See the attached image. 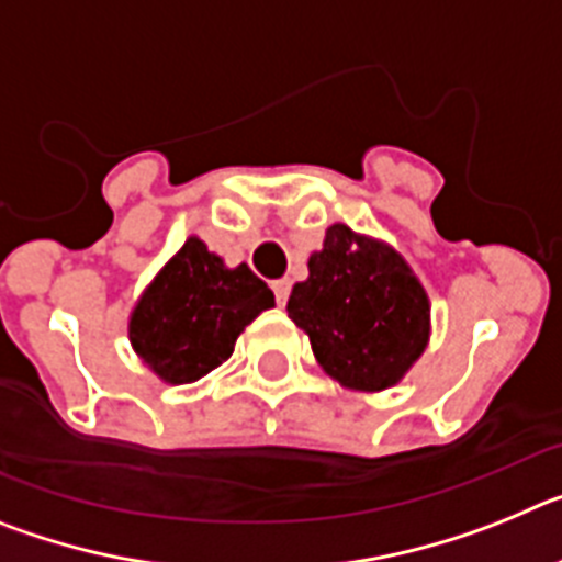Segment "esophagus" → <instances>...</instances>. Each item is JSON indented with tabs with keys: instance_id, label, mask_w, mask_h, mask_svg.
I'll return each mask as SVG.
<instances>
[{
	"instance_id": "obj_1",
	"label": "esophagus",
	"mask_w": 562,
	"mask_h": 562,
	"mask_svg": "<svg viewBox=\"0 0 562 562\" xmlns=\"http://www.w3.org/2000/svg\"><path fill=\"white\" fill-rule=\"evenodd\" d=\"M290 281L286 278H278V281H272V292H276V301L278 306L286 304V297H290Z\"/></svg>"
}]
</instances>
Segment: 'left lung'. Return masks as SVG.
I'll return each instance as SVG.
<instances>
[{"instance_id": "1", "label": "left lung", "mask_w": 562, "mask_h": 562, "mask_svg": "<svg viewBox=\"0 0 562 562\" xmlns=\"http://www.w3.org/2000/svg\"><path fill=\"white\" fill-rule=\"evenodd\" d=\"M286 312L310 335L317 366L351 391L394 389L430 340L428 292L408 261L340 222L310 256Z\"/></svg>"}]
</instances>
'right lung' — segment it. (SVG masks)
<instances>
[{
  "label": "right lung",
  "instance_id": "obj_1",
  "mask_svg": "<svg viewBox=\"0 0 562 562\" xmlns=\"http://www.w3.org/2000/svg\"><path fill=\"white\" fill-rule=\"evenodd\" d=\"M270 306L276 295L250 267L231 270L191 236L137 297L128 340L162 382L188 385L220 369L245 326Z\"/></svg>",
  "mask_w": 562,
  "mask_h": 562
}]
</instances>
